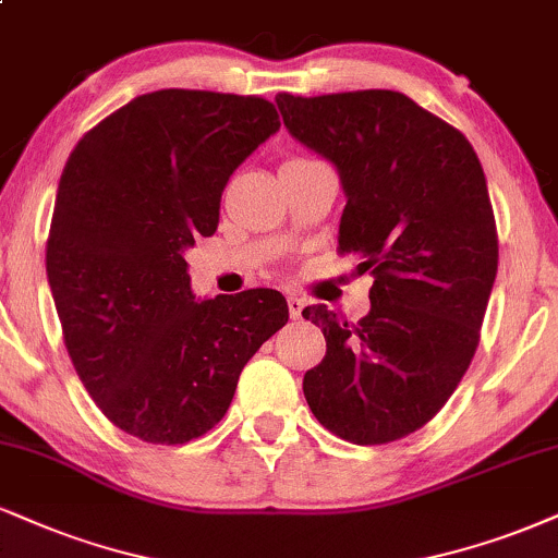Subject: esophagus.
I'll return each instance as SVG.
<instances>
[{"label": "esophagus", "instance_id": "obj_1", "mask_svg": "<svg viewBox=\"0 0 558 558\" xmlns=\"http://www.w3.org/2000/svg\"><path fill=\"white\" fill-rule=\"evenodd\" d=\"M287 305H290L292 320H300L302 318V311H305V300L298 298V294H290V298H287Z\"/></svg>", "mask_w": 558, "mask_h": 558}]
</instances>
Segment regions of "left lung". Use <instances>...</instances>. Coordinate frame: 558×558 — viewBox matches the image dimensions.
<instances>
[{
  "label": "left lung",
  "mask_w": 558,
  "mask_h": 558,
  "mask_svg": "<svg viewBox=\"0 0 558 558\" xmlns=\"http://www.w3.org/2000/svg\"><path fill=\"white\" fill-rule=\"evenodd\" d=\"M277 106L339 170V251L375 277L362 320L302 311L326 336L302 390L336 437L393 442L442 409L476 354L499 260L484 168L458 129L393 89L279 93Z\"/></svg>",
  "instance_id": "8db88e82"
}]
</instances>
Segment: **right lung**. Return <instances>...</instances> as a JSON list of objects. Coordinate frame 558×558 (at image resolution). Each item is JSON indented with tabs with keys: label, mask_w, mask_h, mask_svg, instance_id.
<instances>
[{
	"label": "right lung",
	"mask_w": 558,
	"mask_h": 558,
	"mask_svg": "<svg viewBox=\"0 0 558 558\" xmlns=\"http://www.w3.org/2000/svg\"><path fill=\"white\" fill-rule=\"evenodd\" d=\"M277 132L256 95L157 89L89 129L64 165L46 274L66 352L102 414L144 442L206 435L290 320L277 290L196 300L183 258L215 235L238 165Z\"/></svg>",
	"instance_id": "right-lung-1"
}]
</instances>
